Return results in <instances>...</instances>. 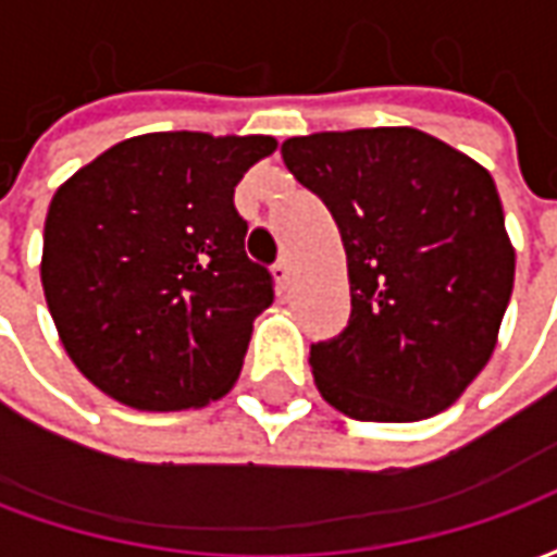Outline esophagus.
I'll return each instance as SVG.
<instances>
[{
	"mask_svg": "<svg viewBox=\"0 0 557 557\" xmlns=\"http://www.w3.org/2000/svg\"><path fill=\"white\" fill-rule=\"evenodd\" d=\"M289 274H292V262L283 256V259H277V265H274V280H277L280 286H286V283H289Z\"/></svg>",
	"mask_w": 557,
	"mask_h": 557,
	"instance_id": "esophagus-1",
	"label": "esophagus"
}]
</instances>
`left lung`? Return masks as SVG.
Returning a JSON list of instances; mask_svg holds the SVG:
<instances>
[{
  "label": "left lung",
  "instance_id": "8db88e82",
  "mask_svg": "<svg viewBox=\"0 0 557 557\" xmlns=\"http://www.w3.org/2000/svg\"><path fill=\"white\" fill-rule=\"evenodd\" d=\"M280 151L337 220L349 265V325L310 349L319 394L379 423L454 406L492 358L513 292L490 172L418 127L325 131Z\"/></svg>",
  "mask_w": 557,
  "mask_h": 557
}]
</instances>
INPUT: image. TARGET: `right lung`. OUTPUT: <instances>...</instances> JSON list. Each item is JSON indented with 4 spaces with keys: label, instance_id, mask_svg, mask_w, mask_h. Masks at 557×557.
Returning <instances> with one entry per match:
<instances>
[{
    "label": "right lung",
    "instance_id": "1",
    "mask_svg": "<svg viewBox=\"0 0 557 557\" xmlns=\"http://www.w3.org/2000/svg\"><path fill=\"white\" fill-rule=\"evenodd\" d=\"M274 148L262 134H143L55 190L44 298L67 358L107 397L184 411L230 394L253 319L274 301L232 196Z\"/></svg>",
    "mask_w": 557,
    "mask_h": 557
}]
</instances>
